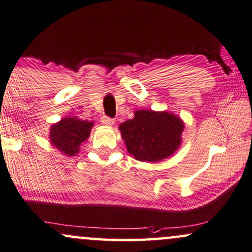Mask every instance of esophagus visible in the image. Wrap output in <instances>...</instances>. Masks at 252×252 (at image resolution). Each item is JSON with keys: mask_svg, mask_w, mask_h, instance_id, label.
Instances as JSON below:
<instances>
[{"mask_svg": "<svg viewBox=\"0 0 252 252\" xmlns=\"http://www.w3.org/2000/svg\"><path fill=\"white\" fill-rule=\"evenodd\" d=\"M101 122H102L103 124H104V126H113V124L115 123V121L113 120V118H110V117L103 116V117H102V120H101Z\"/></svg>", "mask_w": 252, "mask_h": 252, "instance_id": "esophagus-1", "label": "esophagus"}]
</instances>
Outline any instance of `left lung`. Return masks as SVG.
<instances>
[{
    "mask_svg": "<svg viewBox=\"0 0 252 252\" xmlns=\"http://www.w3.org/2000/svg\"><path fill=\"white\" fill-rule=\"evenodd\" d=\"M126 150L135 159L159 162L171 156L181 145L184 123L168 111L137 110L132 120L120 124Z\"/></svg>",
    "mask_w": 252,
    "mask_h": 252,
    "instance_id": "left-lung-1",
    "label": "left lung"
}]
</instances>
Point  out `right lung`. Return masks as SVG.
Listing matches in <instances>:
<instances>
[{
	"label": "right lung",
	"instance_id": "obj_1",
	"mask_svg": "<svg viewBox=\"0 0 252 252\" xmlns=\"http://www.w3.org/2000/svg\"><path fill=\"white\" fill-rule=\"evenodd\" d=\"M94 126L89 121L77 117H65L50 126L49 138L63 155L75 156L80 151V145L86 142Z\"/></svg>",
	"mask_w": 252,
	"mask_h": 252
}]
</instances>
